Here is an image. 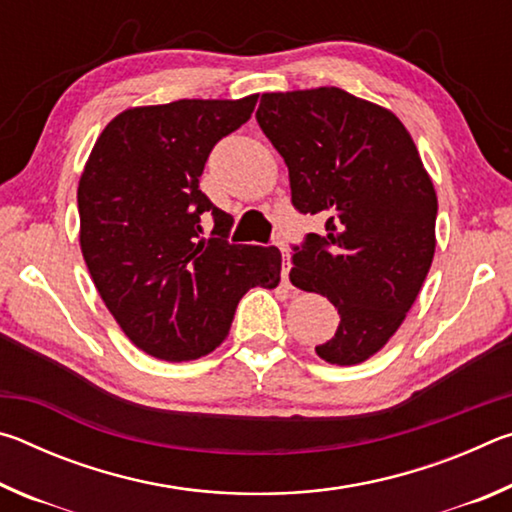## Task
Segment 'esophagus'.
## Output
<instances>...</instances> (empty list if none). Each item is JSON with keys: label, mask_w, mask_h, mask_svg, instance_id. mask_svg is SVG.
I'll return each mask as SVG.
<instances>
[{"label": "esophagus", "mask_w": 512, "mask_h": 512, "mask_svg": "<svg viewBox=\"0 0 512 512\" xmlns=\"http://www.w3.org/2000/svg\"><path fill=\"white\" fill-rule=\"evenodd\" d=\"M275 246L280 248V253H282V282L287 284V287H289V271H291L289 250H287V246H284V241H275Z\"/></svg>", "instance_id": "esophagus-1"}]
</instances>
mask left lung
Here are the masks:
<instances>
[{
  "label": "left lung",
  "mask_w": 512,
  "mask_h": 512,
  "mask_svg": "<svg viewBox=\"0 0 512 512\" xmlns=\"http://www.w3.org/2000/svg\"><path fill=\"white\" fill-rule=\"evenodd\" d=\"M257 124L289 167L291 203L325 230L291 250V284L339 309L316 345L336 366L366 361L402 325L436 250L438 201L393 112L339 88L262 94Z\"/></svg>",
  "instance_id": "8db88e82"
}]
</instances>
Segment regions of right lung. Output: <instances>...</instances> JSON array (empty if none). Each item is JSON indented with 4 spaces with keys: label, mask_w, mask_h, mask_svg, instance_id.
I'll return each mask as SVG.
<instances>
[{
    "label": "right lung",
    "mask_w": 512,
    "mask_h": 512,
    "mask_svg": "<svg viewBox=\"0 0 512 512\" xmlns=\"http://www.w3.org/2000/svg\"><path fill=\"white\" fill-rule=\"evenodd\" d=\"M255 103L180 99L126 110L85 164L83 259L119 327L155 359L192 361L219 348L246 291L280 282V250L230 244L235 221L198 187L207 155Z\"/></svg>",
    "instance_id": "1"
}]
</instances>
